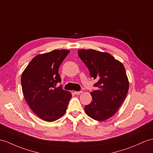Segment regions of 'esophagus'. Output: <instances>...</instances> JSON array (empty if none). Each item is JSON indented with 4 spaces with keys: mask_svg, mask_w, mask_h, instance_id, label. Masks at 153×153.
I'll use <instances>...</instances> for the list:
<instances>
[{
    "mask_svg": "<svg viewBox=\"0 0 153 153\" xmlns=\"http://www.w3.org/2000/svg\"><path fill=\"white\" fill-rule=\"evenodd\" d=\"M82 92V91H74V94H76V95H80Z\"/></svg>",
    "mask_w": 153,
    "mask_h": 153,
    "instance_id": "obj_1",
    "label": "esophagus"
}]
</instances>
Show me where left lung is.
I'll return each mask as SVG.
<instances>
[{"instance_id":"8db88e82","label":"left lung","mask_w":153,"mask_h":153,"mask_svg":"<svg viewBox=\"0 0 153 153\" xmlns=\"http://www.w3.org/2000/svg\"><path fill=\"white\" fill-rule=\"evenodd\" d=\"M78 54L88 68L91 77L98 80L94 84L97 89L90 94L91 103L84 107L85 113L97 121L108 120L121 106L128 91L125 67L107 53L80 49Z\"/></svg>"}]
</instances>
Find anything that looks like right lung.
Wrapping results in <instances>:
<instances>
[{
  "label": "right lung",
  "instance_id": "right-lung-1",
  "mask_svg": "<svg viewBox=\"0 0 153 153\" xmlns=\"http://www.w3.org/2000/svg\"><path fill=\"white\" fill-rule=\"evenodd\" d=\"M69 53L54 50L38 54L29 63L21 75L24 97L32 110L42 120L54 121L62 117L72 95L64 90L58 73L59 65Z\"/></svg>",
  "mask_w": 153,
  "mask_h": 153
}]
</instances>
